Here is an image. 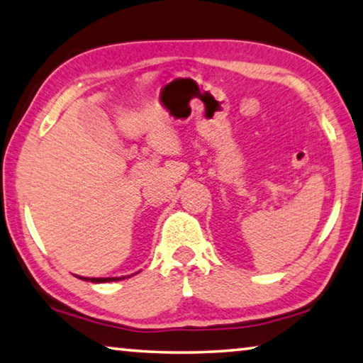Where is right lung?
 Masks as SVG:
<instances>
[{
	"instance_id": "1",
	"label": "right lung",
	"mask_w": 363,
	"mask_h": 363,
	"mask_svg": "<svg viewBox=\"0 0 363 363\" xmlns=\"http://www.w3.org/2000/svg\"><path fill=\"white\" fill-rule=\"evenodd\" d=\"M130 277V275H128ZM81 280H86V282H93V284H104V282H117V280H123L125 277H79Z\"/></svg>"
}]
</instances>
